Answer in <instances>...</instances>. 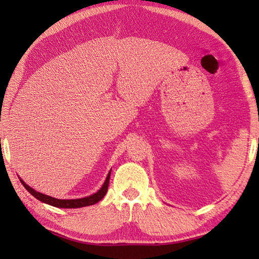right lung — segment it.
Segmentation results:
<instances>
[{"mask_svg":"<svg viewBox=\"0 0 259 259\" xmlns=\"http://www.w3.org/2000/svg\"><path fill=\"white\" fill-rule=\"evenodd\" d=\"M109 176H111V171L108 172L107 177H106V181H105V183L103 184V186L100 187V190L97 193H95V194L90 195V196H87V198L74 199V200H60V199L52 198V196L46 195V194H43V193L36 192L35 190H33L32 187H29L27 184H25V182L21 181V179H20V182H21V184H23L26 190H27L30 193V194L34 196V198L40 200L41 202H45L47 204L54 205V207H57V208L72 209V208L87 207V205H93L95 203L99 202V201L102 200L105 196V194L107 193V188H108V184H109Z\"/></svg>","mask_w":259,"mask_h":259,"instance_id":"1","label":"right lung"}]
</instances>
